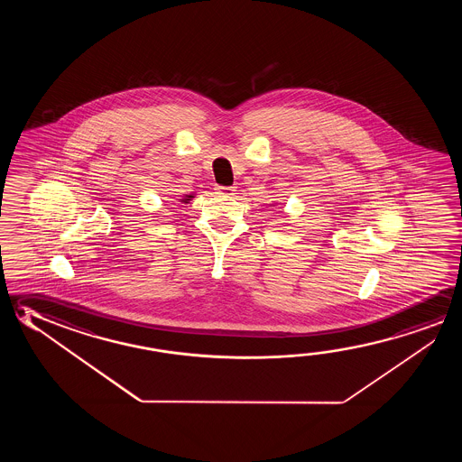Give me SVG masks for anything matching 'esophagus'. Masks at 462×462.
<instances>
[{
    "label": "esophagus",
    "instance_id": "1",
    "mask_svg": "<svg viewBox=\"0 0 462 462\" xmlns=\"http://www.w3.org/2000/svg\"><path fill=\"white\" fill-rule=\"evenodd\" d=\"M216 191L219 193V195H224V197H232V195H235V191H236V189L235 187H216Z\"/></svg>",
    "mask_w": 462,
    "mask_h": 462
}]
</instances>
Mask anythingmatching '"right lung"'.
I'll use <instances>...</instances> for the list:
<instances>
[{"instance_id": "1", "label": "right lung", "mask_w": 462, "mask_h": 462, "mask_svg": "<svg viewBox=\"0 0 462 462\" xmlns=\"http://www.w3.org/2000/svg\"><path fill=\"white\" fill-rule=\"evenodd\" d=\"M191 198H195V195H193V193H189V195H185V197H183L182 199H180V203H185V205H187V203H189V199H191Z\"/></svg>"}]
</instances>
